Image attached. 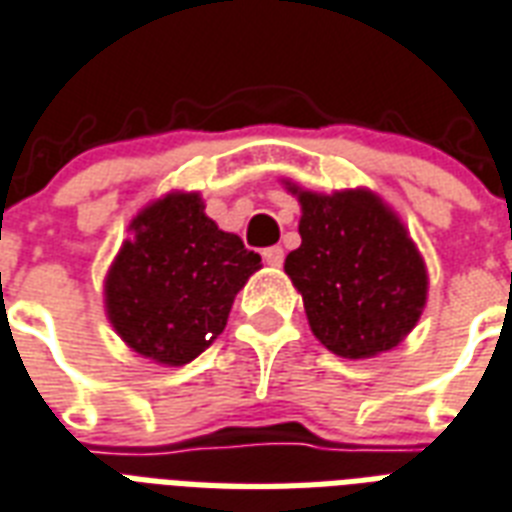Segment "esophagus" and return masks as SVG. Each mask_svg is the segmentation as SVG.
<instances>
[{
  "instance_id": "obj_1",
  "label": "esophagus",
  "mask_w": 512,
  "mask_h": 512,
  "mask_svg": "<svg viewBox=\"0 0 512 512\" xmlns=\"http://www.w3.org/2000/svg\"><path fill=\"white\" fill-rule=\"evenodd\" d=\"M263 260L268 265H273V268H279V265L284 263V249L282 247H268L263 249Z\"/></svg>"
}]
</instances>
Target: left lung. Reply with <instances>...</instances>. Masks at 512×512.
Wrapping results in <instances>:
<instances>
[{"label":"left lung","instance_id":"left-lung-1","mask_svg":"<svg viewBox=\"0 0 512 512\" xmlns=\"http://www.w3.org/2000/svg\"><path fill=\"white\" fill-rule=\"evenodd\" d=\"M290 193L303 214L284 271L311 333L346 360L395 349L419 322L429 284L400 217L370 190L322 195L290 185Z\"/></svg>","mask_w":512,"mask_h":512}]
</instances>
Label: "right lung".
Masks as SVG:
<instances>
[{
  "instance_id": "right-lung-1",
  "label": "right lung",
  "mask_w": 512,
  "mask_h": 512,
  "mask_svg": "<svg viewBox=\"0 0 512 512\" xmlns=\"http://www.w3.org/2000/svg\"><path fill=\"white\" fill-rule=\"evenodd\" d=\"M131 230L104 282L109 322L136 354L187 365L225 330L260 255L217 228L198 193H169L136 214Z\"/></svg>"
}]
</instances>
